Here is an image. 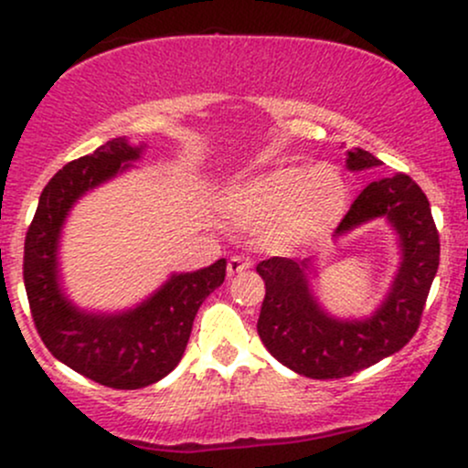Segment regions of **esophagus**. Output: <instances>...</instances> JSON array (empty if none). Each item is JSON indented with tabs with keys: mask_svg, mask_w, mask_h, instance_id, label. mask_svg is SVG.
<instances>
[{
	"mask_svg": "<svg viewBox=\"0 0 468 468\" xmlns=\"http://www.w3.org/2000/svg\"><path fill=\"white\" fill-rule=\"evenodd\" d=\"M249 268H250V261L249 260H244V257L235 255V257H230V260H229L227 272H229V277H235V275H239V272L249 271Z\"/></svg>",
	"mask_w": 468,
	"mask_h": 468,
	"instance_id": "1",
	"label": "esophagus"
}]
</instances>
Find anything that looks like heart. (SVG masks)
I'll return each mask as SVG.
<instances>
[{"label": "heart", "instance_id": "obj_1", "mask_svg": "<svg viewBox=\"0 0 468 468\" xmlns=\"http://www.w3.org/2000/svg\"><path fill=\"white\" fill-rule=\"evenodd\" d=\"M350 189L332 165H288L238 182L224 193L227 218L246 229H271L279 250L324 241L347 211Z\"/></svg>", "mask_w": 468, "mask_h": 468}]
</instances>
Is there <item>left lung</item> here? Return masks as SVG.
Masks as SVG:
<instances>
[{
	"instance_id": "1",
	"label": "left lung",
	"mask_w": 468,
	"mask_h": 468,
	"mask_svg": "<svg viewBox=\"0 0 468 468\" xmlns=\"http://www.w3.org/2000/svg\"><path fill=\"white\" fill-rule=\"evenodd\" d=\"M347 169L380 166L365 149L346 152ZM383 218L399 238L400 264L383 303L363 319L325 313L313 292V260L271 257L257 264L266 283L257 332L266 350L308 378H343L391 356L416 335L440 264V238L427 196L410 176L369 182L336 229V238Z\"/></svg>"
}]
</instances>
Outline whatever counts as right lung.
<instances>
[{"mask_svg": "<svg viewBox=\"0 0 468 468\" xmlns=\"http://www.w3.org/2000/svg\"><path fill=\"white\" fill-rule=\"evenodd\" d=\"M144 149V143L114 138L57 171L41 191L24 246L26 294L41 341L74 372L114 389L147 388L180 363L197 308L227 275V260L174 272L147 299L118 313H92L69 302L58 268L63 224L85 193L130 169Z\"/></svg>", "mask_w": 468, "mask_h": 468, "instance_id": "obj_1", "label": "right lung"}]
</instances>
